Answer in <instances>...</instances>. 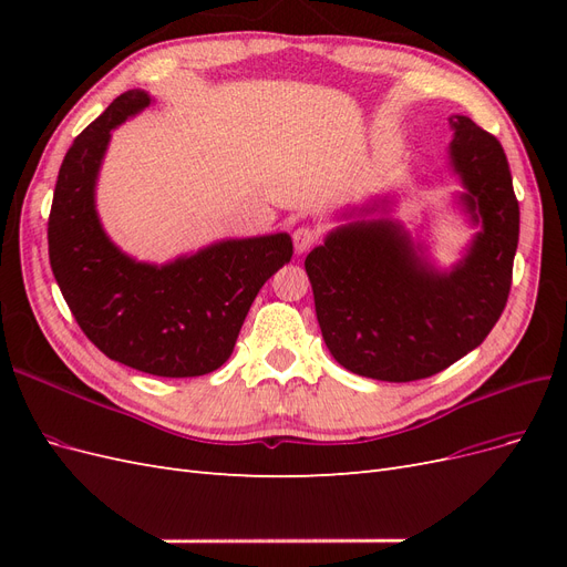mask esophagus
<instances>
[{"instance_id":"obj_1","label":"esophagus","mask_w":567,"mask_h":567,"mask_svg":"<svg viewBox=\"0 0 567 567\" xmlns=\"http://www.w3.org/2000/svg\"><path fill=\"white\" fill-rule=\"evenodd\" d=\"M317 238H319V234L312 227H298L293 231V248H296V252L302 255V252L310 250L317 244Z\"/></svg>"}]
</instances>
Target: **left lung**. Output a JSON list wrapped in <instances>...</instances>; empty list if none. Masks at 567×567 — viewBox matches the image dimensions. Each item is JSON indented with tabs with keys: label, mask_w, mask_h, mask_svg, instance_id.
<instances>
[{
	"label": "left lung",
	"mask_w": 567,
	"mask_h": 567,
	"mask_svg": "<svg viewBox=\"0 0 567 567\" xmlns=\"http://www.w3.org/2000/svg\"><path fill=\"white\" fill-rule=\"evenodd\" d=\"M454 203L471 244L440 269L423 241L392 219L394 196H375L305 257L326 348L340 367L375 381L435 375L475 350L499 321L518 248L520 210L506 153L466 115H452Z\"/></svg>",
	"instance_id": "left-lung-1"
}]
</instances>
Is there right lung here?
<instances>
[{
	"label": "right lung",
	"mask_w": 567,
	"mask_h": 567,
	"mask_svg": "<svg viewBox=\"0 0 567 567\" xmlns=\"http://www.w3.org/2000/svg\"><path fill=\"white\" fill-rule=\"evenodd\" d=\"M153 104L120 94L68 148L49 213V262L75 321L113 362L194 379L227 362L265 281L293 255L288 234L221 238L156 265L120 250L96 213L111 134Z\"/></svg>",
	"instance_id": "1"
}]
</instances>
